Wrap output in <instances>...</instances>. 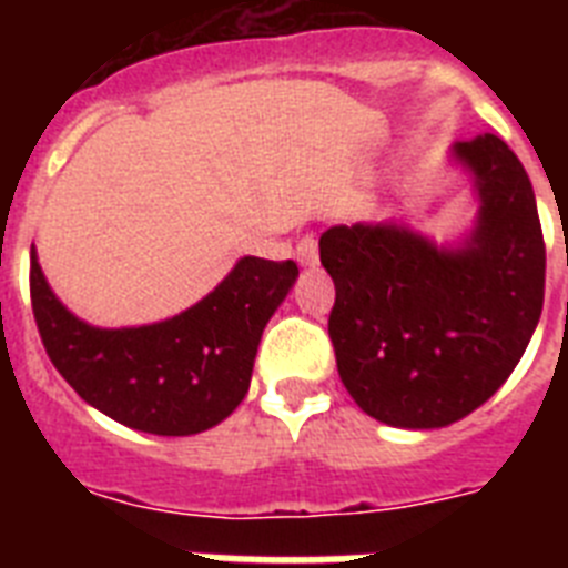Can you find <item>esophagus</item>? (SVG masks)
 Masks as SVG:
<instances>
[{
  "instance_id": "obj_1",
  "label": "esophagus",
  "mask_w": 568,
  "mask_h": 568,
  "mask_svg": "<svg viewBox=\"0 0 568 568\" xmlns=\"http://www.w3.org/2000/svg\"><path fill=\"white\" fill-rule=\"evenodd\" d=\"M295 258L304 264V267H315L318 264V239L315 235H304L295 247Z\"/></svg>"
}]
</instances>
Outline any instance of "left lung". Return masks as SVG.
<instances>
[{
	"mask_svg": "<svg viewBox=\"0 0 568 568\" xmlns=\"http://www.w3.org/2000/svg\"><path fill=\"white\" fill-rule=\"evenodd\" d=\"M475 222L435 241L406 222L335 224L321 264L335 281L329 338L346 393L369 418L440 429L498 393L544 310L546 247L529 175L495 133L455 142Z\"/></svg>",
	"mask_w": 568,
	"mask_h": 568,
	"instance_id": "8db88e82",
	"label": "left lung"
}]
</instances>
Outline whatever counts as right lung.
Wrapping results in <instances>:
<instances>
[{
    "label": "right lung",
    "instance_id": "1",
    "mask_svg": "<svg viewBox=\"0 0 568 568\" xmlns=\"http://www.w3.org/2000/svg\"><path fill=\"white\" fill-rule=\"evenodd\" d=\"M295 278L293 261L244 255L179 315L93 327L50 290L30 247L33 315L59 375L108 418L168 438L213 429L244 400L261 335Z\"/></svg>",
    "mask_w": 568,
    "mask_h": 568
}]
</instances>
